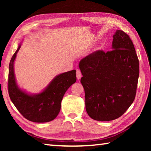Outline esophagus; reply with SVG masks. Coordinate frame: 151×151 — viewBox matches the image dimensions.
I'll return each mask as SVG.
<instances>
[{
	"label": "esophagus",
	"mask_w": 151,
	"mask_h": 151,
	"mask_svg": "<svg viewBox=\"0 0 151 151\" xmlns=\"http://www.w3.org/2000/svg\"><path fill=\"white\" fill-rule=\"evenodd\" d=\"M82 76V74L80 70H76V78L77 79H81Z\"/></svg>",
	"instance_id": "34e87169"
}]
</instances>
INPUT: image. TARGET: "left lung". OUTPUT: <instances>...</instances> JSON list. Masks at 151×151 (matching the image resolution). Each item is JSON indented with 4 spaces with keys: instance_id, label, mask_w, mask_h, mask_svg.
Wrapping results in <instances>:
<instances>
[{
    "instance_id": "obj_1",
    "label": "left lung",
    "mask_w": 151,
    "mask_h": 151,
    "mask_svg": "<svg viewBox=\"0 0 151 151\" xmlns=\"http://www.w3.org/2000/svg\"><path fill=\"white\" fill-rule=\"evenodd\" d=\"M112 50H97L79 63L88 116L99 121L118 119L136 95L139 63L129 35L116 30Z\"/></svg>"
}]
</instances>
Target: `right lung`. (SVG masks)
Masks as SVG:
<instances>
[{
    "label": "right lung",
    "mask_w": 151,
    "mask_h": 151,
    "mask_svg": "<svg viewBox=\"0 0 151 151\" xmlns=\"http://www.w3.org/2000/svg\"><path fill=\"white\" fill-rule=\"evenodd\" d=\"M22 40L9 64V94L12 103L25 119L35 122H47L59 113L61 101L66 91L76 81V70L60 73L39 93H29L17 83L14 64Z\"/></svg>",
    "instance_id": "right-lung-1"
}]
</instances>
